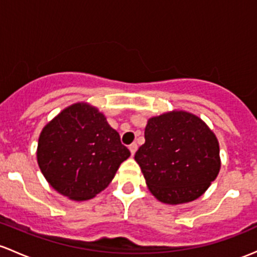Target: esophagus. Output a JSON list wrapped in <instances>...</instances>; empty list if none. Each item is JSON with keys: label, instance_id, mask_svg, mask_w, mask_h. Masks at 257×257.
<instances>
[{"label": "esophagus", "instance_id": "34e87169", "mask_svg": "<svg viewBox=\"0 0 257 257\" xmlns=\"http://www.w3.org/2000/svg\"><path fill=\"white\" fill-rule=\"evenodd\" d=\"M129 150H131L132 156H133L134 154H136V151L138 150V145H137V143H132V144L129 145Z\"/></svg>", "mask_w": 257, "mask_h": 257}]
</instances>
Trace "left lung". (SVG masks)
Masks as SVG:
<instances>
[{
    "label": "left lung",
    "mask_w": 257,
    "mask_h": 257,
    "mask_svg": "<svg viewBox=\"0 0 257 257\" xmlns=\"http://www.w3.org/2000/svg\"><path fill=\"white\" fill-rule=\"evenodd\" d=\"M136 153L150 192L166 204L192 202L220 170L219 143L201 118L186 110L153 117Z\"/></svg>",
    "instance_id": "left-lung-1"
}]
</instances>
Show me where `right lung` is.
Here are the masks:
<instances>
[{"instance_id":"1","label":"right lung","mask_w":257,"mask_h":257,"mask_svg":"<svg viewBox=\"0 0 257 257\" xmlns=\"http://www.w3.org/2000/svg\"><path fill=\"white\" fill-rule=\"evenodd\" d=\"M131 156L103 114L81 102L61 110L43 128L37 160L51 187L74 201L103 191Z\"/></svg>"}]
</instances>
